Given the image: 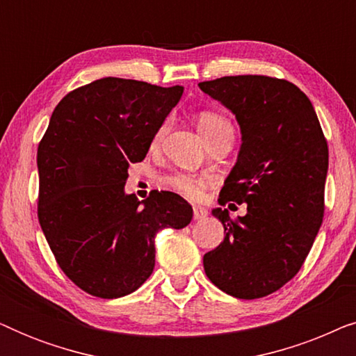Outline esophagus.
<instances>
[{
  "label": "esophagus",
  "instance_id": "obj_1",
  "mask_svg": "<svg viewBox=\"0 0 356 356\" xmlns=\"http://www.w3.org/2000/svg\"><path fill=\"white\" fill-rule=\"evenodd\" d=\"M193 213H194V220H204V218L207 217V211L201 206H196L193 209Z\"/></svg>",
  "mask_w": 356,
  "mask_h": 356
}]
</instances>
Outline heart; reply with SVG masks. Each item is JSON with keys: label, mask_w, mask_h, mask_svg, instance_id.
Here are the masks:
<instances>
[{"label": "heart", "mask_w": 356, "mask_h": 356, "mask_svg": "<svg viewBox=\"0 0 356 356\" xmlns=\"http://www.w3.org/2000/svg\"><path fill=\"white\" fill-rule=\"evenodd\" d=\"M197 126L207 143L218 134L233 133V126L230 123V120H228L227 116L211 110L201 111V113H199ZM167 128H168V123L165 121V123L160 124V128L155 131L154 139H152L154 147L160 144V140H162ZM211 183H212L211 177H206V175H191L184 172H175L163 178L165 186L173 189L175 193L181 194L183 197L191 199V201H199V199L204 196V191L211 186Z\"/></svg>", "instance_id": "obj_1"}]
</instances>
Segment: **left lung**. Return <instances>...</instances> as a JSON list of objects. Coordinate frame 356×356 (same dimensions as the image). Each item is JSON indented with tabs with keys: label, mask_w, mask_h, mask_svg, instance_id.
<instances>
[{
	"label": "left lung",
	"mask_w": 356,
	"mask_h": 356,
	"mask_svg": "<svg viewBox=\"0 0 356 356\" xmlns=\"http://www.w3.org/2000/svg\"><path fill=\"white\" fill-rule=\"evenodd\" d=\"M236 115L243 144L212 211L225 238L204 254L209 280L241 300L262 298L298 274L324 217L327 140L308 97L290 81L225 76L199 84ZM235 206V204H233Z\"/></svg>",
	"instance_id": "1"
}]
</instances>
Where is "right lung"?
Returning <instances> with one entry per match:
<instances>
[{
  "instance_id": "add662e5",
  "label": "right lung",
  "mask_w": 356,
  "mask_h": 356,
  "mask_svg": "<svg viewBox=\"0 0 356 356\" xmlns=\"http://www.w3.org/2000/svg\"><path fill=\"white\" fill-rule=\"evenodd\" d=\"M183 87L104 77L63 97L38 144V222L60 269L99 298L138 290L155 266V233L184 228L193 209L152 191L140 206L123 188Z\"/></svg>"
}]
</instances>
